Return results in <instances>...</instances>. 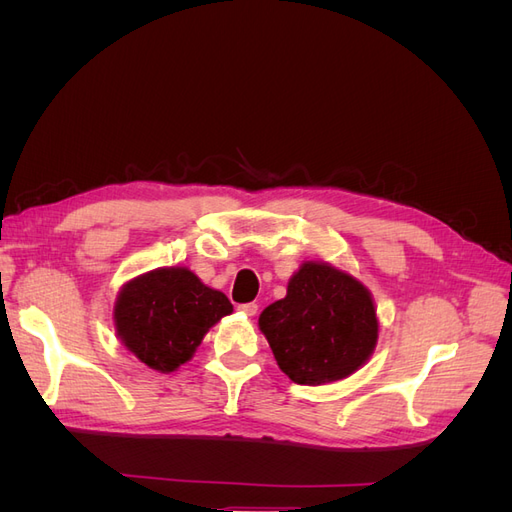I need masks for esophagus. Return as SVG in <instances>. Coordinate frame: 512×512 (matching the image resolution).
I'll return each mask as SVG.
<instances>
[{
	"instance_id": "esophagus-1",
	"label": "esophagus",
	"mask_w": 512,
	"mask_h": 512,
	"mask_svg": "<svg viewBox=\"0 0 512 512\" xmlns=\"http://www.w3.org/2000/svg\"><path fill=\"white\" fill-rule=\"evenodd\" d=\"M239 312L245 314V316H256L258 305H256V303H241V305H239Z\"/></svg>"
}]
</instances>
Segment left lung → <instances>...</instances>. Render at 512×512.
I'll use <instances>...</instances> for the list:
<instances>
[{
  "instance_id": "obj_1",
  "label": "left lung",
  "mask_w": 512,
  "mask_h": 512,
  "mask_svg": "<svg viewBox=\"0 0 512 512\" xmlns=\"http://www.w3.org/2000/svg\"><path fill=\"white\" fill-rule=\"evenodd\" d=\"M258 324L284 374L309 386L350 376L378 339L367 288L324 262H305L286 297L269 305Z\"/></svg>"
}]
</instances>
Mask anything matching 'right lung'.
<instances>
[{"mask_svg":"<svg viewBox=\"0 0 512 512\" xmlns=\"http://www.w3.org/2000/svg\"><path fill=\"white\" fill-rule=\"evenodd\" d=\"M232 312L226 294L205 286L188 269H156L123 286L115 305L121 342L145 365L175 371L205 333Z\"/></svg>","mask_w":512,"mask_h":512,"instance_id":"obj_1","label":"right lung"}]
</instances>
